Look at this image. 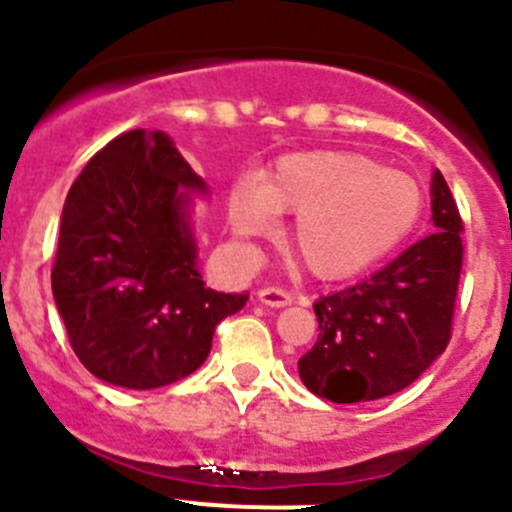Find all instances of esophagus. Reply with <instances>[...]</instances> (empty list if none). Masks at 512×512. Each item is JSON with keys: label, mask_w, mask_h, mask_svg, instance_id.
<instances>
[{"label": "esophagus", "mask_w": 512, "mask_h": 512, "mask_svg": "<svg viewBox=\"0 0 512 512\" xmlns=\"http://www.w3.org/2000/svg\"><path fill=\"white\" fill-rule=\"evenodd\" d=\"M257 299H260L262 304H267V307H287V304H292V294L280 287L260 289V292H257Z\"/></svg>", "instance_id": "1"}]
</instances>
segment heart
<instances>
[{"mask_svg":"<svg viewBox=\"0 0 512 512\" xmlns=\"http://www.w3.org/2000/svg\"><path fill=\"white\" fill-rule=\"evenodd\" d=\"M421 213L414 175L354 151L289 153L230 195V225L242 237L270 235L277 215H297L289 250L319 280L369 270L414 232Z\"/></svg>","mask_w":512,"mask_h":512,"instance_id":"b5f03b06","label":"heart"}]
</instances>
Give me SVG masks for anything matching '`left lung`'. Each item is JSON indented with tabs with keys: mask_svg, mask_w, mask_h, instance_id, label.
Masks as SVG:
<instances>
[{
	"mask_svg": "<svg viewBox=\"0 0 512 512\" xmlns=\"http://www.w3.org/2000/svg\"><path fill=\"white\" fill-rule=\"evenodd\" d=\"M433 227L369 280L314 302L319 337L299 379L319 399L356 404L414 384L451 342L463 267V220L441 170L431 178Z\"/></svg>",
	"mask_w": 512,
	"mask_h": 512,
	"instance_id": "obj_1",
	"label": "left lung"
}]
</instances>
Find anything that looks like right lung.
Returning <instances> with one entry per match:
<instances>
[{
	"mask_svg": "<svg viewBox=\"0 0 512 512\" xmlns=\"http://www.w3.org/2000/svg\"><path fill=\"white\" fill-rule=\"evenodd\" d=\"M190 193H208L163 131L121 133L86 163L61 213L51 289L81 364L113 386L193 374L247 294L205 287Z\"/></svg>",
	"mask_w": 512,
	"mask_h": 512,
	"instance_id": "1",
	"label": "right lung"
}]
</instances>
